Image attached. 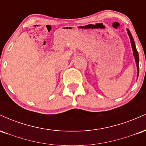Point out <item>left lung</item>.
Wrapping results in <instances>:
<instances>
[{
	"label": "left lung",
	"instance_id": "1",
	"mask_svg": "<svg viewBox=\"0 0 146 146\" xmlns=\"http://www.w3.org/2000/svg\"><path fill=\"white\" fill-rule=\"evenodd\" d=\"M127 31H128V34L129 36V38H130V43H131V46H132V51H133V56L135 57V62H136V64H137V78H138L139 76V53L138 51H137L136 48V46H135V41H134L133 38H132L131 33H130V30L128 29H127Z\"/></svg>",
	"mask_w": 146,
	"mask_h": 146
}]
</instances>
